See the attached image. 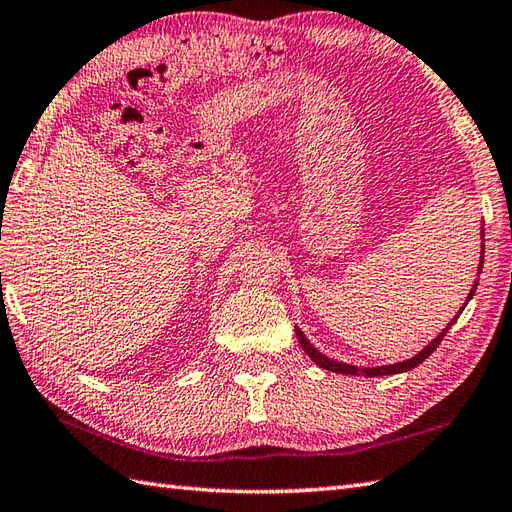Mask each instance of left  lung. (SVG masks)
<instances>
[{"label":"left lung","mask_w":512,"mask_h":512,"mask_svg":"<svg viewBox=\"0 0 512 512\" xmlns=\"http://www.w3.org/2000/svg\"><path fill=\"white\" fill-rule=\"evenodd\" d=\"M482 231H480V237H482V244H480V264H477V277H480V273H482V266H484V222H482ZM477 281L480 279H475L473 281V288H471V292H469V297H466V301H464V306L460 308V312L455 314V317L444 325V330L436 336V339H433L431 343H427L422 347V350L416 354V356H411V358H407V361H400V363H391V365H378V367H356V365H350V363H341V361H334V358H330V356H325L323 352H319L317 347H314L310 341H308V336L301 332V328L299 325H295V332H297V339H299V343H301V347H303V352H306L314 363H317L321 369H328V372H336V374H347V376H367V378H372V376H389V374H402V372H409V369H413V367H418L424 358H429L433 352H436V347L440 345V341L444 339V334H447L449 330H451V325L458 321V317L462 314V310L466 308V303H469L471 299H473V295H475V288H477Z\"/></svg>","instance_id":"1"}]
</instances>
